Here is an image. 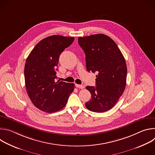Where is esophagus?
I'll return each mask as SVG.
<instances>
[{"label": "esophagus", "mask_w": 155, "mask_h": 155, "mask_svg": "<svg viewBox=\"0 0 155 155\" xmlns=\"http://www.w3.org/2000/svg\"><path fill=\"white\" fill-rule=\"evenodd\" d=\"M75 86H76V87H77L80 88V89H84V86L83 85L77 84H75Z\"/></svg>", "instance_id": "1"}]
</instances>
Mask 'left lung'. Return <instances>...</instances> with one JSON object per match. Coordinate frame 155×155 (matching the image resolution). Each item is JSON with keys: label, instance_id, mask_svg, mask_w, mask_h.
<instances>
[{"label": "left lung", "instance_id": "left-lung-1", "mask_svg": "<svg viewBox=\"0 0 155 155\" xmlns=\"http://www.w3.org/2000/svg\"><path fill=\"white\" fill-rule=\"evenodd\" d=\"M86 56L88 72H97L96 86L86 87L91 99L85 104L90 111L102 113L111 109L122 96L126 85L127 66L116 43L108 36L94 34L78 37Z\"/></svg>", "mask_w": 155, "mask_h": 155}]
</instances>
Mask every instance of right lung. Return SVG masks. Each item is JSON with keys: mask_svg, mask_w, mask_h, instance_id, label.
Returning <instances> with one entry per match:
<instances>
[{"mask_svg": "<svg viewBox=\"0 0 155 155\" xmlns=\"http://www.w3.org/2000/svg\"><path fill=\"white\" fill-rule=\"evenodd\" d=\"M74 40V37L56 35L46 37L37 44L26 59V90L33 104L43 112L62 109L74 91V83L55 81L59 56Z\"/></svg>", "mask_w": 155, "mask_h": 155, "instance_id": "1", "label": "right lung"}]
</instances>
